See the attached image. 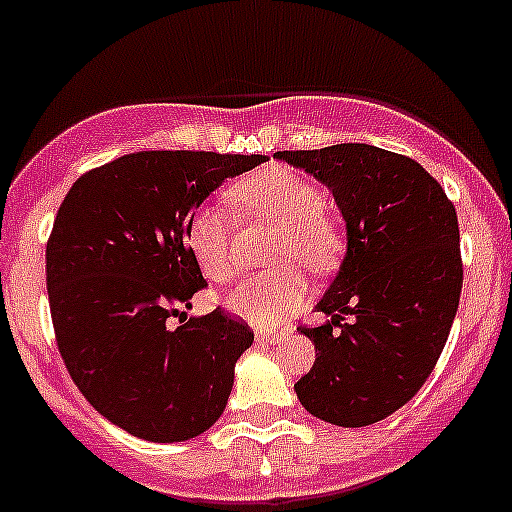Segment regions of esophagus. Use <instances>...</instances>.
<instances>
[{"label": "esophagus", "instance_id": "34e87169", "mask_svg": "<svg viewBox=\"0 0 512 512\" xmlns=\"http://www.w3.org/2000/svg\"><path fill=\"white\" fill-rule=\"evenodd\" d=\"M284 330H257L255 333V340L260 342V345H277V342L284 340Z\"/></svg>", "mask_w": 512, "mask_h": 512}]
</instances>
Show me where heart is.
Wrapping results in <instances>:
<instances>
[{
    "label": "heart",
    "instance_id": "heart-1",
    "mask_svg": "<svg viewBox=\"0 0 512 512\" xmlns=\"http://www.w3.org/2000/svg\"><path fill=\"white\" fill-rule=\"evenodd\" d=\"M233 196L252 216L282 228L274 243V262H299L308 272H328L342 252L338 226L323 213V194L289 170L257 172L235 184ZM187 245L196 265L211 282H233L238 262L233 255V223L221 206H199L187 223ZM308 286L299 269L282 267L247 277L226 306L257 325H274L299 311Z\"/></svg>",
    "mask_w": 512,
    "mask_h": 512
}]
</instances>
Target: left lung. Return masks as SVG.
Here are the masks:
<instances>
[{
	"instance_id": "left-lung-1",
	"label": "left lung",
	"mask_w": 512,
	"mask_h": 512,
	"mask_svg": "<svg viewBox=\"0 0 512 512\" xmlns=\"http://www.w3.org/2000/svg\"><path fill=\"white\" fill-rule=\"evenodd\" d=\"M277 157L323 182L347 223V255L316 306L330 318L299 328L316 362L294 391L325 423H379L445 350L464 279L457 211L430 172L391 150L340 143Z\"/></svg>"
}]
</instances>
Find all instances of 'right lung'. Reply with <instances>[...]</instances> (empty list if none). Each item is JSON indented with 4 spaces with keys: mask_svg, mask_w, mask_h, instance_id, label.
<instances>
[{
    "mask_svg": "<svg viewBox=\"0 0 512 512\" xmlns=\"http://www.w3.org/2000/svg\"><path fill=\"white\" fill-rule=\"evenodd\" d=\"M265 160L143 150L84 172L60 204L46 247L60 357L94 411L140 440H192L226 411L255 333L221 308L187 318L206 286L187 223L218 184Z\"/></svg>",
    "mask_w": 512,
    "mask_h": 512,
    "instance_id": "obj_1",
    "label": "right lung"
}]
</instances>
